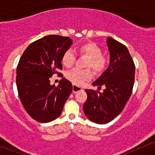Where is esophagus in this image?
Masks as SVG:
<instances>
[{
	"instance_id": "1",
	"label": "esophagus",
	"mask_w": 155,
	"mask_h": 155,
	"mask_svg": "<svg viewBox=\"0 0 155 155\" xmlns=\"http://www.w3.org/2000/svg\"><path fill=\"white\" fill-rule=\"evenodd\" d=\"M81 90H83V89L81 88L80 86H78V85H76V84L73 85V92L76 93V92L81 91Z\"/></svg>"
}]
</instances>
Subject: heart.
<instances>
[{"label": "heart", "mask_w": 155, "mask_h": 155, "mask_svg": "<svg viewBox=\"0 0 155 155\" xmlns=\"http://www.w3.org/2000/svg\"><path fill=\"white\" fill-rule=\"evenodd\" d=\"M78 50L81 56H85L87 60L85 67L91 68L95 73L104 71L107 65V58L102 54V49L93 42H87L80 45ZM76 61V54L72 49H68L64 51L62 56V63L64 66H72ZM68 79L76 84H82L84 81L91 79L92 72L90 69L74 68L67 73Z\"/></svg>", "instance_id": "obj_1"}]
</instances>
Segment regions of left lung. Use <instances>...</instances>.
<instances>
[{
  "mask_svg": "<svg viewBox=\"0 0 155 155\" xmlns=\"http://www.w3.org/2000/svg\"><path fill=\"white\" fill-rule=\"evenodd\" d=\"M107 45L109 66L92 83L106 88L103 92L85 90L87 98L83 106L86 117L97 124L108 123L122 112L132 94L135 81L136 66L127 48L111 37Z\"/></svg>",
  "mask_w": 155,
  "mask_h": 155,
  "instance_id": "obj_1",
  "label": "left lung"
}]
</instances>
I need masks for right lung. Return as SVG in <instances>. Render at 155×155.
Listing matches in <instances>:
<instances>
[{
    "label": "right lung",
    "mask_w": 155,
    "mask_h": 155,
    "mask_svg": "<svg viewBox=\"0 0 155 155\" xmlns=\"http://www.w3.org/2000/svg\"><path fill=\"white\" fill-rule=\"evenodd\" d=\"M69 37L49 35L26 48L17 67V91L27 113L37 122L46 123L58 118L72 92L71 82L65 78L58 86L50 84V78L63 70L62 56L70 48Z\"/></svg>",
    "instance_id": "1"
}]
</instances>
